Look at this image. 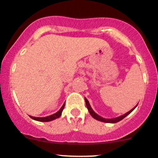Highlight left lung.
Wrapping results in <instances>:
<instances>
[{
  "label": "left lung",
  "mask_w": 158,
  "mask_h": 158,
  "mask_svg": "<svg viewBox=\"0 0 158 158\" xmlns=\"http://www.w3.org/2000/svg\"><path fill=\"white\" fill-rule=\"evenodd\" d=\"M84 100H85V103H86V106H87V110H88L89 113H90V114L92 115L93 118H94L95 119L98 120V121H101V122H103V123H118V122H119L120 120L123 119V118H125V117L126 116V115H128L130 113H131V112L133 111V110H135V108L137 106H135L134 107V108L132 109V110H130L129 112H128V113H126V114L121 115V116L119 117H117V118H102L101 116H100V115H98L97 114V113H95V112L94 111V110H92V108L90 107V103H89L88 100H87L86 98H84Z\"/></svg>",
  "instance_id": "left-lung-1"
}]
</instances>
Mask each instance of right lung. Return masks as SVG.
<instances>
[{"mask_svg":"<svg viewBox=\"0 0 158 158\" xmlns=\"http://www.w3.org/2000/svg\"><path fill=\"white\" fill-rule=\"evenodd\" d=\"M64 108V104L61 106V108L55 114L49 115V116H46V117H33V116H30L32 119L36 120V121H40V122H49L52 121V120H54L55 118H58V117L61 116V113H62L63 110Z\"/></svg>","mask_w":158,"mask_h":158,"instance_id":"add662e5","label":"right lung"}]
</instances>
